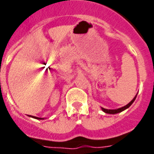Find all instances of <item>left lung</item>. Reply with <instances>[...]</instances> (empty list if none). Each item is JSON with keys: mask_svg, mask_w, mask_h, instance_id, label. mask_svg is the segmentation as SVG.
Masks as SVG:
<instances>
[{"mask_svg": "<svg viewBox=\"0 0 154 154\" xmlns=\"http://www.w3.org/2000/svg\"><path fill=\"white\" fill-rule=\"evenodd\" d=\"M136 97H137V95L135 96V97L130 102H129V104H127L126 106H125L121 107V108H119V109H117V110H107V109H105V108H101L102 109V110H103L104 112H106V113H108V114H117V113H119V112H121V111H123V110H125V109H127V108H129L131 105H132V103L134 101V100H135Z\"/></svg>", "mask_w": 154, "mask_h": 154, "instance_id": "obj_1", "label": "left lung"}]
</instances>
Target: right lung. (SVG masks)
Instances as JSON below:
<instances>
[{
  "mask_svg": "<svg viewBox=\"0 0 154 154\" xmlns=\"http://www.w3.org/2000/svg\"><path fill=\"white\" fill-rule=\"evenodd\" d=\"M34 118H35V119H40V118H38V117H35V116H34Z\"/></svg>",
  "mask_w": 154,
  "mask_h": 154,
  "instance_id": "1",
  "label": "right lung"
}]
</instances>
